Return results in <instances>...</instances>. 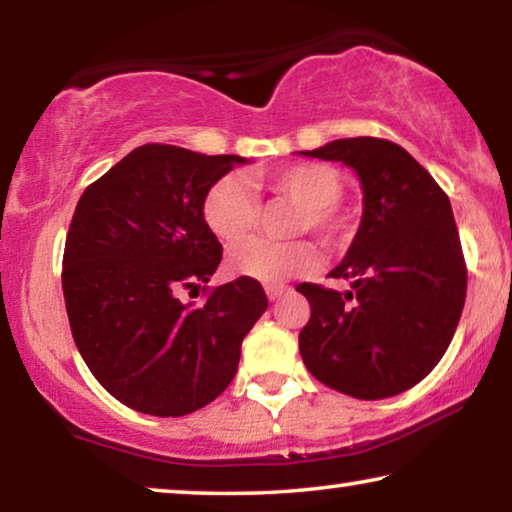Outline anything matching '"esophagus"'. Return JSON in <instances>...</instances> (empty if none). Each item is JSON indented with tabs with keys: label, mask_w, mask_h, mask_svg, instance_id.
I'll return each instance as SVG.
<instances>
[{
	"label": "esophagus",
	"mask_w": 512,
	"mask_h": 512,
	"mask_svg": "<svg viewBox=\"0 0 512 512\" xmlns=\"http://www.w3.org/2000/svg\"><path fill=\"white\" fill-rule=\"evenodd\" d=\"M265 293H268V298H270V300H277L279 296H284V293H286V286L268 284V286H265Z\"/></svg>",
	"instance_id": "1"
}]
</instances>
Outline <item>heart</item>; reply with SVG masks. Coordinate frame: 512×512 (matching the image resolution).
<instances>
[{"label": "heart", "instance_id": "obj_1", "mask_svg": "<svg viewBox=\"0 0 512 512\" xmlns=\"http://www.w3.org/2000/svg\"><path fill=\"white\" fill-rule=\"evenodd\" d=\"M275 198L300 205L291 233H312L328 249H340L352 235V223L338 205L345 191L340 172L324 163H296L258 177ZM261 219L256 195L240 177L226 174L207 188L202 221L221 242H240L254 233ZM319 254L310 242L247 240L228 254V270L261 284H282L317 268Z\"/></svg>", "mask_w": 512, "mask_h": 512}]
</instances>
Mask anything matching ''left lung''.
<instances>
[{
	"label": "left lung",
	"instance_id": "8db88e82",
	"mask_svg": "<svg viewBox=\"0 0 512 512\" xmlns=\"http://www.w3.org/2000/svg\"><path fill=\"white\" fill-rule=\"evenodd\" d=\"M300 153L354 167L363 188L359 233L331 272L352 291L296 286L312 310L300 356L319 382L347 396L401 394L438 366L464 310L468 272L450 198L389 139H335Z\"/></svg>",
	"mask_w": 512,
	"mask_h": 512
}]
</instances>
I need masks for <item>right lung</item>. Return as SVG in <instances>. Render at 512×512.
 Here are the masks:
<instances>
[{
	"instance_id": "1",
	"label": "right lung",
	"mask_w": 512,
	"mask_h": 512,
	"mask_svg": "<svg viewBox=\"0 0 512 512\" xmlns=\"http://www.w3.org/2000/svg\"><path fill=\"white\" fill-rule=\"evenodd\" d=\"M240 156L144 144L83 191L62 256L76 347L95 380L128 408L181 417L233 382L244 335L268 307L263 286L237 277L181 303L221 263L202 221L207 188Z\"/></svg>"
}]
</instances>
